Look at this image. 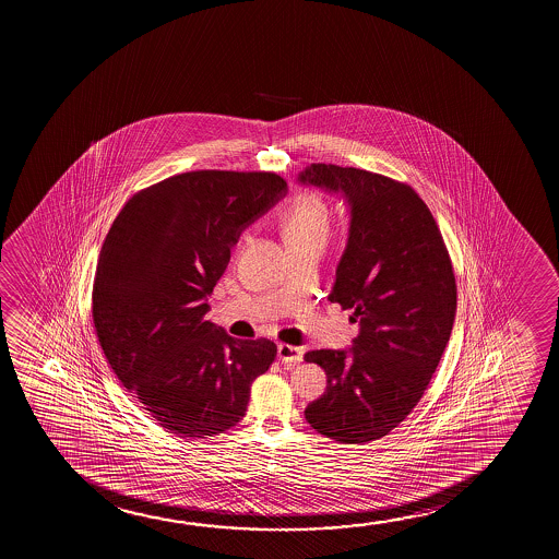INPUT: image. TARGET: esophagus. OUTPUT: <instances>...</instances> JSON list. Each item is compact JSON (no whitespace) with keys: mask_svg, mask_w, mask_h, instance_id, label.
I'll return each instance as SVG.
<instances>
[{"mask_svg":"<svg viewBox=\"0 0 559 559\" xmlns=\"http://www.w3.org/2000/svg\"><path fill=\"white\" fill-rule=\"evenodd\" d=\"M278 359L288 362V365H296V362L304 360V352L299 347H294V345L281 344L278 345Z\"/></svg>","mask_w":559,"mask_h":559,"instance_id":"obj_1","label":"esophagus"}]
</instances>
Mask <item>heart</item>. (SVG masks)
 Instances as JSON below:
<instances>
[{
	"instance_id": "1",
	"label": "heart",
	"mask_w": 559,
	"mask_h": 559,
	"mask_svg": "<svg viewBox=\"0 0 559 559\" xmlns=\"http://www.w3.org/2000/svg\"><path fill=\"white\" fill-rule=\"evenodd\" d=\"M281 229L286 242L296 240H326L330 230V207L319 194L301 192L292 200L281 217Z\"/></svg>"
}]
</instances>
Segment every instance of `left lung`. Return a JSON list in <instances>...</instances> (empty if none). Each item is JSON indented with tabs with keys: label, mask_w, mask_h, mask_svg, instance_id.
Instances as JSON below:
<instances>
[{
	"label": "left lung",
	"mask_w": 559,
	"mask_h": 559,
	"mask_svg": "<svg viewBox=\"0 0 559 559\" xmlns=\"http://www.w3.org/2000/svg\"><path fill=\"white\" fill-rule=\"evenodd\" d=\"M298 179L342 192L352 206L330 301L360 322L349 352L307 353L329 385L306 418L337 443H368L413 413L443 357L456 314L451 255L411 185L334 164H311Z\"/></svg>",
	"instance_id": "8db88e82"
}]
</instances>
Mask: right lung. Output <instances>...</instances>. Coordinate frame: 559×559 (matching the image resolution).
Here are the masks:
<instances>
[{"mask_svg":"<svg viewBox=\"0 0 559 559\" xmlns=\"http://www.w3.org/2000/svg\"><path fill=\"white\" fill-rule=\"evenodd\" d=\"M286 194L273 171L199 169L135 192L100 248L92 317L100 349L160 428L217 436L237 426L276 345L206 321L242 229Z\"/></svg>","mask_w":559,"mask_h":559,"instance_id":"add662e5","label":"right lung"}]
</instances>
